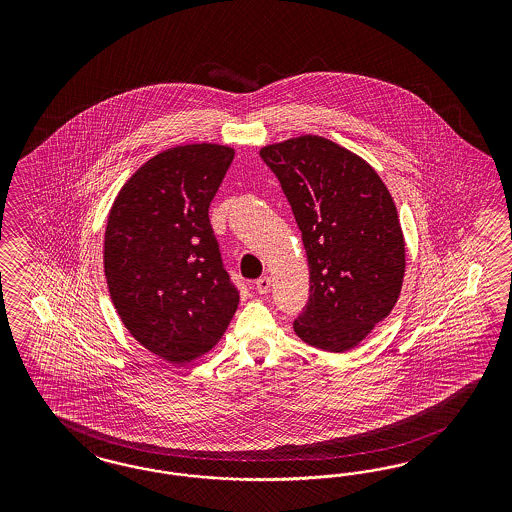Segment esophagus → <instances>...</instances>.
I'll list each match as a JSON object with an SVG mask.
<instances>
[{
    "label": "esophagus",
    "mask_w": 512,
    "mask_h": 512,
    "mask_svg": "<svg viewBox=\"0 0 512 512\" xmlns=\"http://www.w3.org/2000/svg\"><path fill=\"white\" fill-rule=\"evenodd\" d=\"M270 287H272V279L268 278V276H264V278H259L255 281V289H257L259 295H268V293H270Z\"/></svg>",
    "instance_id": "1"
}]
</instances>
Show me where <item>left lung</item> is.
<instances>
[{
	"instance_id": "1",
	"label": "left lung",
	"mask_w": 512,
	"mask_h": 512,
	"mask_svg": "<svg viewBox=\"0 0 512 512\" xmlns=\"http://www.w3.org/2000/svg\"><path fill=\"white\" fill-rule=\"evenodd\" d=\"M291 202L310 266L296 336L328 353L366 340L396 306L405 240L385 182L368 161L319 135L261 148Z\"/></svg>"
}]
</instances>
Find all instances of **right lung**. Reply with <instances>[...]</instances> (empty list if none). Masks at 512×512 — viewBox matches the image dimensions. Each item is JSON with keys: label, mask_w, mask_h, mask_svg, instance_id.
Segmentation results:
<instances>
[{"label": "right lung", "mask_w": 512, "mask_h": 512, "mask_svg": "<svg viewBox=\"0 0 512 512\" xmlns=\"http://www.w3.org/2000/svg\"><path fill=\"white\" fill-rule=\"evenodd\" d=\"M234 148L201 142L148 159L110 206L103 263L112 304L155 357L184 364L223 338L238 308L208 208Z\"/></svg>", "instance_id": "1"}]
</instances>
